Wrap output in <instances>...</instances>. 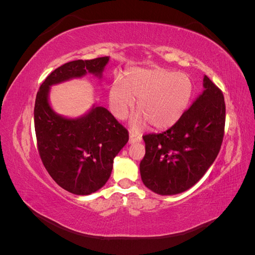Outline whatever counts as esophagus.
<instances>
[{
    "label": "esophagus",
    "mask_w": 255,
    "mask_h": 255,
    "mask_svg": "<svg viewBox=\"0 0 255 255\" xmlns=\"http://www.w3.org/2000/svg\"><path fill=\"white\" fill-rule=\"evenodd\" d=\"M141 136L138 135L137 133H134V132H129V140L128 142L129 143H134V142H139L141 141Z\"/></svg>",
    "instance_id": "34e87169"
}]
</instances>
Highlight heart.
Segmentation results:
<instances>
[{
    "mask_svg": "<svg viewBox=\"0 0 255 255\" xmlns=\"http://www.w3.org/2000/svg\"><path fill=\"white\" fill-rule=\"evenodd\" d=\"M194 95L187 74L164 68L134 69L116 80L110 89V104L118 119H126L138 101V111L155 128H167L186 112ZM141 125L136 122V127Z\"/></svg>",
    "mask_w": 255,
    "mask_h": 255,
    "instance_id": "heart-1",
    "label": "heart"
}]
</instances>
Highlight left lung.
I'll list each match as a JSON object with an SVG mask.
<instances>
[{
	"instance_id": "obj_1",
	"label": "left lung",
	"mask_w": 255,
	"mask_h": 255,
	"mask_svg": "<svg viewBox=\"0 0 255 255\" xmlns=\"http://www.w3.org/2000/svg\"><path fill=\"white\" fill-rule=\"evenodd\" d=\"M203 86V94L170 128L142 136L145 154L140 161L141 180L158 195L180 194L194 186L220 151L225 98L206 75Z\"/></svg>"
}]
</instances>
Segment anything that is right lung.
Masks as SVG:
<instances>
[{"label": "right lung", "instance_id": "right-lung-1", "mask_svg": "<svg viewBox=\"0 0 255 255\" xmlns=\"http://www.w3.org/2000/svg\"><path fill=\"white\" fill-rule=\"evenodd\" d=\"M109 59L69 61L47 76L36 96L34 122L42 164L61 188L74 195H90L104 186L128 132L102 106L79 119L61 117L52 111L48 94L52 85L87 72L101 76Z\"/></svg>", "mask_w": 255, "mask_h": 255}]
</instances>
